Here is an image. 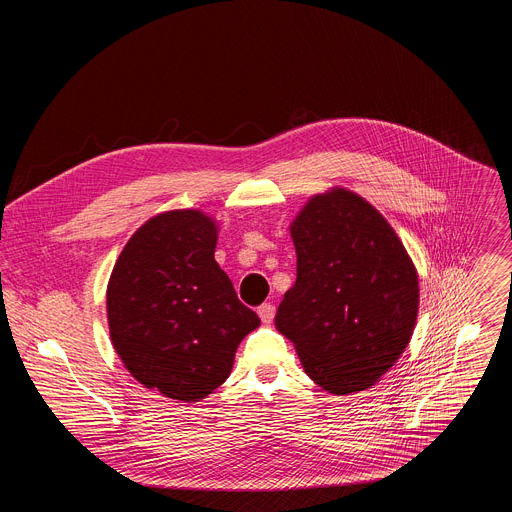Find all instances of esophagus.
Returning a JSON list of instances; mask_svg holds the SVG:
<instances>
[{"label":"esophagus","mask_w":512,"mask_h":512,"mask_svg":"<svg viewBox=\"0 0 512 512\" xmlns=\"http://www.w3.org/2000/svg\"><path fill=\"white\" fill-rule=\"evenodd\" d=\"M257 314H259V318H261L265 324H269V322L273 320V316H275V306H273V304H263V306L257 308Z\"/></svg>","instance_id":"esophagus-1"}]
</instances>
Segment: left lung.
<instances>
[{
	"mask_svg": "<svg viewBox=\"0 0 512 512\" xmlns=\"http://www.w3.org/2000/svg\"><path fill=\"white\" fill-rule=\"evenodd\" d=\"M289 233L298 279L277 308V330L324 391L373 387L415 328L419 279L411 257L385 216L346 188L312 196Z\"/></svg>",
	"mask_w": 512,
	"mask_h": 512,
	"instance_id": "8db88e82",
	"label": "left lung"
}]
</instances>
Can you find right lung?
<instances>
[{"label":"right lung","instance_id":"1","mask_svg":"<svg viewBox=\"0 0 512 512\" xmlns=\"http://www.w3.org/2000/svg\"><path fill=\"white\" fill-rule=\"evenodd\" d=\"M216 239V221L200 210L156 214L109 277L113 348L133 379L168 399L194 403L221 387L241 340L261 324L214 261Z\"/></svg>","mask_w":512,"mask_h":512}]
</instances>
